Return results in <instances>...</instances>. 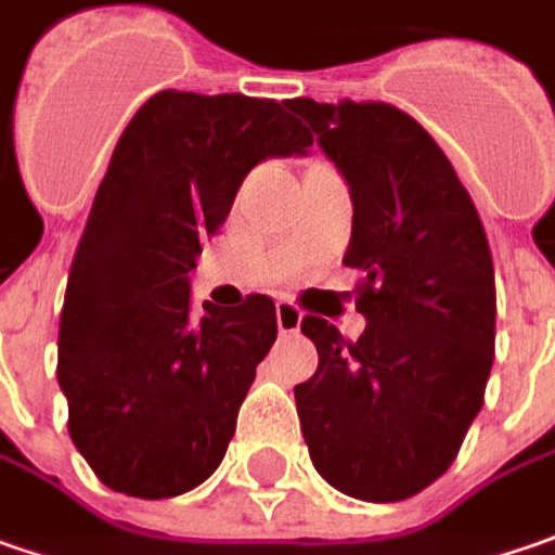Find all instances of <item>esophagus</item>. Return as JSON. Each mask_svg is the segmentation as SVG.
Segmentation results:
<instances>
[{
	"mask_svg": "<svg viewBox=\"0 0 555 555\" xmlns=\"http://www.w3.org/2000/svg\"><path fill=\"white\" fill-rule=\"evenodd\" d=\"M304 313L292 301H279L276 304V325L282 335H298L301 332Z\"/></svg>",
	"mask_w": 555,
	"mask_h": 555,
	"instance_id": "34e87169",
	"label": "esophagus"
}]
</instances>
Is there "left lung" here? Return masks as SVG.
Segmentation results:
<instances>
[{
  "mask_svg": "<svg viewBox=\"0 0 555 555\" xmlns=\"http://www.w3.org/2000/svg\"><path fill=\"white\" fill-rule=\"evenodd\" d=\"M317 133L353 202L345 263L363 270L348 341L304 317L320 366L295 385L310 460L370 503L420 494L456 460L494 363V260L441 145L385 102H285Z\"/></svg>",
  "mask_w": 555,
  "mask_h": 555,
  "instance_id": "left-lung-1",
  "label": "left lung"
}]
</instances>
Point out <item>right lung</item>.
Returning <instances> with one entry per match:
<instances>
[{"label": "right lung", "instance_id": "add662e5", "mask_svg": "<svg viewBox=\"0 0 555 555\" xmlns=\"http://www.w3.org/2000/svg\"><path fill=\"white\" fill-rule=\"evenodd\" d=\"M285 108L164 89L117 139L59 325L67 431L111 491L185 494L230 447L257 363L276 341V304L248 295L195 313L189 273L251 167L313 145Z\"/></svg>", "mask_w": 555, "mask_h": 555}]
</instances>
